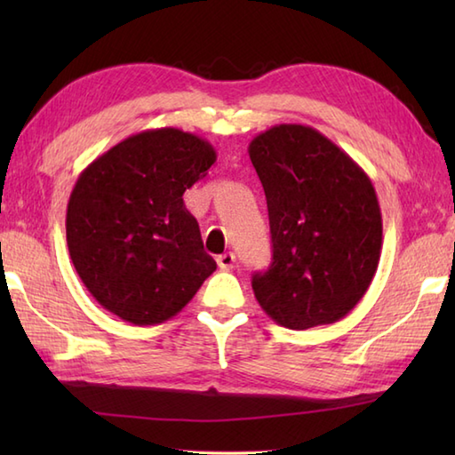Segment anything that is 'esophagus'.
<instances>
[{
  "label": "esophagus",
  "instance_id": "34e87169",
  "mask_svg": "<svg viewBox=\"0 0 455 455\" xmlns=\"http://www.w3.org/2000/svg\"><path fill=\"white\" fill-rule=\"evenodd\" d=\"M235 262H236V256L233 252H227V254H220L217 258V264L220 269H233L235 267Z\"/></svg>",
  "mask_w": 455,
  "mask_h": 455
}]
</instances>
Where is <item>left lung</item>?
Listing matches in <instances>:
<instances>
[{
  "mask_svg": "<svg viewBox=\"0 0 455 455\" xmlns=\"http://www.w3.org/2000/svg\"><path fill=\"white\" fill-rule=\"evenodd\" d=\"M264 186L272 264L252 275L259 307L307 331L340 321L365 295L381 256V209L367 173L307 124H275L248 147Z\"/></svg>",
  "mask_w": 455,
  "mask_h": 455,
  "instance_id": "1",
  "label": "left lung"
}]
</instances>
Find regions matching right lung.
Listing matches in <instances>:
<instances>
[{"label": "right lung", "instance_id": "1", "mask_svg": "<svg viewBox=\"0 0 455 455\" xmlns=\"http://www.w3.org/2000/svg\"><path fill=\"white\" fill-rule=\"evenodd\" d=\"M217 152L197 134L152 129L95 158L72 189L66 240L84 285L103 308L137 326L186 307L217 262L183 193Z\"/></svg>", "mask_w": 455, "mask_h": 455}]
</instances>
